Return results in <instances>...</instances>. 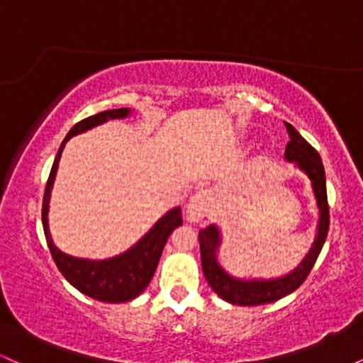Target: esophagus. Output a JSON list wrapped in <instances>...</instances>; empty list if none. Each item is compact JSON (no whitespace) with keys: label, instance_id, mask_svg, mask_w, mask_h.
<instances>
[{"label":"esophagus","instance_id":"obj_1","mask_svg":"<svg viewBox=\"0 0 363 363\" xmlns=\"http://www.w3.org/2000/svg\"><path fill=\"white\" fill-rule=\"evenodd\" d=\"M211 203H213V196L208 189L198 191L193 198H191L189 205H187V220L189 222H199L205 216H208L211 210Z\"/></svg>","mask_w":363,"mask_h":363}]
</instances>
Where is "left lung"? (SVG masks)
<instances>
[{
    "mask_svg": "<svg viewBox=\"0 0 363 363\" xmlns=\"http://www.w3.org/2000/svg\"><path fill=\"white\" fill-rule=\"evenodd\" d=\"M285 126L290 136V141L286 143L285 148V160L294 162L311 179L312 191H314L319 208L318 235H315L311 251L307 252V256L303 257V261L294 272L278 278H269V280H261V278L244 280V278L232 277L220 266L218 257H216V251H218L220 242H222L218 227L210 225V227L199 230V249H201V266L205 278L218 297L230 303H235V306L272 303L297 290L306 281V278L309 277L312 266L318 261L320 249L326 242L329 230V206L323 160H320L319 153L298 135L297 129L289 123H285Z\"/></svg>",
    "mask_w": 363,
    "mask_h": 363,
    "instance_id": "1",
    "label": "left lung"
}]
</instances>
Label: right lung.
Here are the masks:
<instances>
[{
  "label": "right lung",
  "instance_id": "obj_1",
  "mask_svg": "<svg viewBox=\"0 0 363 363\" xmlns=\"http://www.w3.org/2000/svg\"><path fill=\"white\" fill-rule=\"evenodd\" d=\"M131 111L128 107L123 109L104 111L99 114L90 116V118L80 121L69 129L66 138L62 140L57 155L54 158V164L49 174L48 184H45L44 199H43V225L45 240H48L49 251L52 254V259L56 262L57 269L62 273L77 290L82 294L89 295L95 301L107 302V303H119L128 302L136 298L138 295L148 286L150 280L155 273L158 259H160L162 251H164L165 242L169 235L172 234L174 228L182 225L181 208L176 206L162 216L158 222L145 234L141 239L128 249L126 252L119 256L111 257V259L94 261V259H82V257L69 256L62 252L54 245L51 234H49L48 213H49V199H51V189L54 184V177L57 172V164L62 153V148L68 143L69 138L80 135V133L89 131V129L99 126L109 119H123L128 118Z\"/></svg>",
  "mask_w": 363,
  "mask_h": 363
}]
</instances>
